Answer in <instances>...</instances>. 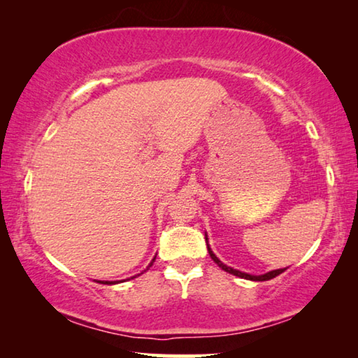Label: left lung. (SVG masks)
<instances>
[{
	"instance_id": "1",
	"label": "left lung",
	"mask_w": 358,
	"mask_h": 358,
	"mask_svg": "<svg viewBox=\"0 0 358 358\" xmlns=\"http://www.w3.org/2000/svg\"><path fill=\"white\" fill-rule=\"evenodd\" d=\"M205 241H207V248H208V254L210 257L215 260V262L220 265V268H222L224 271H227V273L234 275V276H238V278H243V280H250V281H268V280H273L278 275H281L282 271H286V268H278V270H271L268 273H264V275H250V273H245V271H240V270H235L232 266H227L226 264H222L220 259L216 257V254L211 251V248L208 245V237H207V232H205Z\"/></svg>"
}]
</instances>
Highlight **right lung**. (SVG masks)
I'll return each mask as SVG.
<instances>
[{"mask_svg": "<svg viewBox=\"0 0 358 358\" xmlns=\"http://www.w3.org/2000/svg\"><path fill=\"white\" fill-rule=\"evenodd\" d=\"M155 259H156V256L153 257V260H151V262L148 264V266H147V270L150 268V266L151 265H153V262H155ZM145 271V270H143ZM142 275V273H141ZM136 276H138V275H136ZM136 276H132V278H136ZM132 278H131V280H132ZM124 281V280H123ZM123 281H98V282H101V284H118V282H123Z\"/></svg>", "mask_w": 358, "mask_h": 358, "instance_id": "right-lung-1", "label": "right lung"}]
</instances>
